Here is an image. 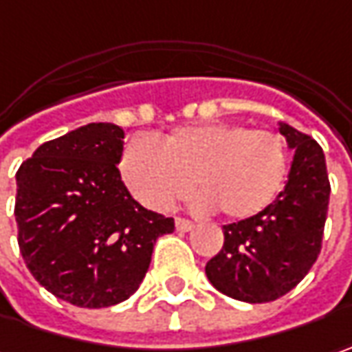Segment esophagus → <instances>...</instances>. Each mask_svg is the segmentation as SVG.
I'll return each mask as SVG.
<instances>
[{
  "label": "esophagus",
  "instance_id": "34e87169",
  "mask_svg": "<svg viewBox=\"0 0 352 352\" xmlns=\"http://www.w3.org/2000/svg\"><path fill=\"white\" fill-rule=\"evenodd\" d=\"M175 226L179 232H189V230L192 228V222L187 221V219H181V217H177Z\"/></svg>",
  "mask_w": 352,
  "mask_h": 352
}]
</instances>
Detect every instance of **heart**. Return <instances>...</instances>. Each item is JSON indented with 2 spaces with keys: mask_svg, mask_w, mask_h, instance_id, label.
Listing matches in <instances>:
<instances>
[{
  "mask_svg": "<svg viewBox=\"0 0 352 352\" xmlns=\"http://www.w3.org/2000/svg\"><path fill=\"white\" fill-rule=\"evenodd\" d=\"M289 146L282 133L242 124L177 128L160 144L135 135L124 147L122 175L149 208L167 210L195 187L197 206H217L228 219L266 212L285 189Z\"/></svg>",
  "mask_w": 352,
  "mask_h": 352,
  "instance_id": "heart-1",
  "label": "heart"
}]
</instances>
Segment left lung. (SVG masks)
<instances>
[{
  "label": "left lung",
  "instance_id": "obj_1",
  "mask_svg": "<svg viewBox=\"0 0 352 352\" xmlns=\"http://www.w3.org/2000/svg\"><path fill=\"white\" fill-rule=\"evenodd\" d=\"M280 131L296 149L285 189L266 212L224 224L222 250L205 266L219 292L246 303H266L292 292L323 244L331 192L323 149L287 124Z\"/></svg>",
  "mask_w": 352,
  "mask_h": 352
}]
</instances>
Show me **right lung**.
<instances>
[{
  "label": "right lung",
  "instance_id": "add662e5",
  "mask_svg": "<svg viewBox=\"0 0 352 352\" xmlns=\"http://www.w3.org/2000/svg\"><path fill=\"white\" fill-rule=\"evenodd\" d=\"M124 130L88 124L45 142L17 169V242L33 278L58 299L110 307L146 278L175 222L131 199L118 163Z\"/></svg>",
  "mask_w": 352,
  "mask_h": 352
}]
</instances>
